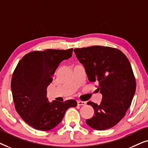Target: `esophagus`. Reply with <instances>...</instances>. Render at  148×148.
<instances>
[{
	"mask_svg": "<svg viewBox=\"0 0 148 148\" xmlns=\"http://www.w3.org/2000/svg\"><path fill=\"white\" fill-rule=\"evenodd\" d=\"M86 102H84V101H81V100H78L77 101V104L78 106H85L86 105Z\"/></svg>",
	"mask_w": 148,
	"mask_h": 148,
	"instance_id": "34e87169",
	"label": "esophagus"
}]
</instances>
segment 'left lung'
Instances as JSON below:
<instances>
[{"label":"left lung","mask_w":148,"mask_h":148,"mask_svg":"<svg viewBox=\"0 0 148 148\" xmlns=\"http://www.w3.org/2000/svg\"><path fill=\"white\" fill-rule=\"evenodd\" d=\"M74 52L88 79L98 84L97 90L102 95L100 105L88 102L94 114L86 122L96 130L110 129L125 116L135 94L136 82L130 62L120 50L108 46L75 48Z\"/></svg>","instance_id":"1"}]
</instances>
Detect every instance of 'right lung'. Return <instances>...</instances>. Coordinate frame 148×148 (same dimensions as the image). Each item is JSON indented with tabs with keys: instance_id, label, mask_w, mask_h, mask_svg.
Masks as SVG:
<instances>
[{
	"instance_id": "obj_1",
	"label": "right lung",
	"mask_w": 148,
	"mask_h": 148,
	"mask_svg": "<svg viewBox=\"0 0 148 148\" xmlns=\"http://www.w3.org/2000/svg\"><path fill=\"white\" fill-rule=\"evenodd\" d=\"M73 48L47 49L26 54L18 62L11 79L14 104L21 119L33 128L48 131L60 123L66 110L75 107V100L50 102L47 87L62 60L71 57Z\"/></svg>"
}]
</instances>
